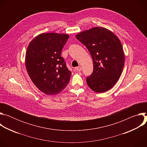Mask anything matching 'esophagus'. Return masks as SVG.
Wrapping results in <instances>:
<instances>
[{
  "label": "esophagus",
  "instance_id": "34e87169",
  "mask_svg": "<svg viewBox=\"0 0 147 147\" xmlns=\"http://www.w3.org/2000/svg\"><path fill=\"white\" fill-rule=\"evenodd\" d=\"M75 70L77 71H80L81 70V68L80 66H78V67H77L75 68Z\"/></svg>",
  "mask_w": 147,
  "mask_h": 147
}]
</instances>
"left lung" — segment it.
Listing matches in <instances>:
<instances>
[{
  "mask_svg": "<svg viewBox=\"0 0 147 147\" xmlns=\"http://www.w3.org/2000/svg\"><path fill=\"white\" fill-rule=\"evenodd\" d=\"M76 37L92 58L94 69L86 78L88 86L98 93L109 90L119 80L124 65L120 40L113 32L102 27L82 32Z\"/></svg>",
  "mask_w": 147,
  "mask_h": 147,
  "instance_id": "8db88e82",
  "label": "left lung"
}]
</instances>
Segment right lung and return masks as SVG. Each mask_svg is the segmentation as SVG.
Here are the masks:
<instances>
[{
	"label": "right lung",
	"mask_w": 147,
	"mask_h": 147,
	"mask_svg": "<svg viewBox=\"0 0 147 147\" xmlns=\"http://www.w3.org/2000/svg\"><path fill=\"white\" fill-rule=\"evenodd\" d=\"M69 38L67 34H42L31 42L27 48V73L35 86L47 95L60 93L69 82L71 72L61 57Z\"/></svg>",
	"instance_id": "right-lung-1"
}]
</instances>
